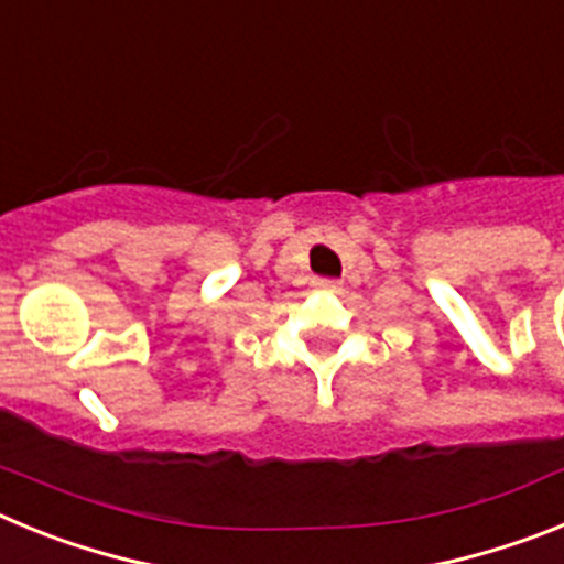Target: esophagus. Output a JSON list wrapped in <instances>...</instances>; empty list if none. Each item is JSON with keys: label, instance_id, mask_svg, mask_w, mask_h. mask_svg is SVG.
Masks as SVG:
<instances>
[{"label": "esophagus", "instance_id": "esophagus-1", "mask_svg": "<svg viewBox=\"0 0 564 564\" xmlns=\"http://www.w3.org/2000/svg\"><path fill=\"white\" fill-rule=\"evenodd\" d=\"M316 288H322V291H338V282L336 279H316Z\"/></svg>", "mask_w": 564, "mask_h": 564}]
</instances>
